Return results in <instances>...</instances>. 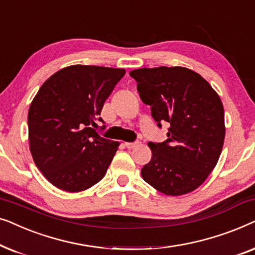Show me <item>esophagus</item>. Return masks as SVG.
<instances>
[{"label":"esophagus","instance_id":"34e87169","mask_svg":"<svg viewBox=\"0 0 255 255\" xmlns=\"http://www.w3.org/2000/svg\"><path fill=\"white\" fill-rule=\"evenodd\" d=\"M139 145V141H133V142H125V146H127L128 148H134L137 147Z\"/></svg>","mask_w":255,"mask_h":255}]
</instances>
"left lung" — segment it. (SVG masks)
<instances>
[{
    "label": "left lung",
    "mask_w": 255,
    "mask_h": 255,
    "mask_svg": "<svg viewBox=\"0 0 255 255\" xmlns=\"http://www.w3.org/2000/svg\"><path fill=\"white\" fill-rule=\"evenodd\" d=\"M142 102L161 128L163 142H148L151 161L141 168L146 182L168 196L201 186L217 165L225 138L224 108L207 80L184 67L140 68L130 72Z\"/></svg>",
    "instance_id": "8db88e82"
}]
</instances>
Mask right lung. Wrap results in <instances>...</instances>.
I'll use <instances>...</instances> for the list:
<instances>
[{"label":"right lung","mask_w":255,"mask_h":255,"mask_svg":"<svg viewBox=\"0 0 255 255\" xmlns=\"http://www.w3.org/2000/svg\"><path fill=\"white\" fill-rule=\"evenodd\" d=\"M124 74L122 68L73 65L50 76L34 96L27 115L30 151L59 189L86 190L106 175L120 144L95 128L104 123L103 104Z\"/></svg>","instance_id":"1"}]
</instances>
